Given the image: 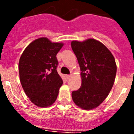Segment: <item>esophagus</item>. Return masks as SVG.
I'll list each match as a JSON object with an SVG mask.
<instances>
[{
	"instance_id": "34e87169",
	"label": "esophagus",
	"mask_w": 134,
	"mask_h": 134,
	"mask_svg": "<svg viewBox=\"0 0 134 134\" xmlns=\"http://www.w3.org/2000/svg\"><path fill=\"white\" fill-rule=\"evenodd\" d=\"M65 76H66V79H69L70 77V74H66V75Z\"/></svg>"
}]
</instances>
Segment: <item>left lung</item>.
I'll return each mask as SVG.
<instances>
[{"instance_id":"left-lung-1","label":"left lung","mask_w":134,"mask_h":134,"mask_svg":"<svg viewBox=\"0 0 134 134\" xmlns=\"http://www.w3.org/2000/svg\"><path fill=\"white\" fill-rule=\"evenodd\" d=\"M71 46L82 79L80 88L72 93L73 101L83 109H93L103 102L113 87L117 72L115 60L107 47L94 39L72 41Z\"/></svg>"}]
</instances>
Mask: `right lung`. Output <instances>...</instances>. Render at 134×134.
<instances>
[{"instance_id": "right-lung-1", "label": "right lung", "mask_w": 134, "mask_h": 134, "mask_svg": "<svg viewBox=\"0 0 134 134\" xmlns=\"http://www.w3.org/2000/svg\"><path fill=\"white\" fill-rule=\"evenodd\" d=\"M63 45L41 37L27 46L20 58L21 85L31 101L38 107L52 105L63 84L57 72L58 61L56 58Z\"/></svg>"}]
</instances>
